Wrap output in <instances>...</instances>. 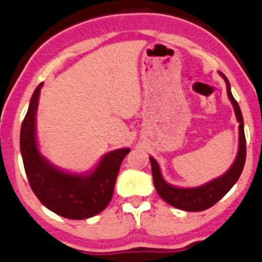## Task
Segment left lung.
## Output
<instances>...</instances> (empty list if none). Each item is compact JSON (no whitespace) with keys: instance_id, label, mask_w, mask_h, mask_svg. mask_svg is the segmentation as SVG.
<instances>
[{"instance_id":"left-lung-1","label":"left lung","mask_w":262,"mask_h":262,"mask_svg":"<svg viewBox=\"0 0 262 262\" xmlns=\"http://www.w3.org/2000/svg\"><path fill=\"white\" fill-rule=\"evenodd\" d=\"M222 77L225 78L227 87V96L231 100L233 110H235L236 117L240 122L238 126V132H240V143H238V154L236 157L235 162L231 166L229 171L225 173L224 176L219 177V179L213 180L209 184L204 185L200 187L193 188H180L168 185L162 179L161 172H160L159 164L154 157H150L151 161V170H152L154 184L156 187L157 193L164 199L167 204L171 206L176 207V209L185 210V211H204L209 207L213 206L219 200H221L230 191L236 181L240 177L241 172L244 170L245 160H246V139H245L244 132V119L243 114H241L240 106H238L237 101L235 100L230 90V82L227 77L224 74H221Z\"/></svg>"}]
</instances>
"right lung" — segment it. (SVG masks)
Listing matches in <instances>:
<instances>
[{"instance_id": "obj_1", "label": "right lung", "mask_w": 262, "mask_h": 262, "mask_svg": "<svg viewBox=\"0 0 262 262\" xmlns=\"http://www.w3.org/2000/svg\"><path fill=\"white\" fill-rule=\"evenodd\" d=\"M42 83L36 87L21 126L22 160L33 193L41 204L57 215L82 220L105 210L114 195L122 160L130 148L108 152L89 176L71 175L57 170L38 152L35 136L36 110Z\"/></svg>"}]
</instances>
